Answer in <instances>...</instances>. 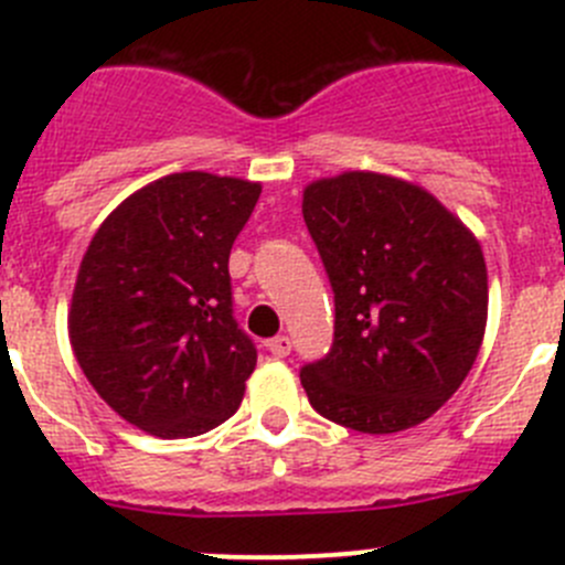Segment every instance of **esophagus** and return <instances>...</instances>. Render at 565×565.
Segmentation results:
<instances>
[{
    "instance_id": "34e87169",
    "label": "esophagus",
    "mask_w": 565,
    "mask_h": 565,
    "mask_svg": "<svg viewBox=\"0 0 565 565\" xmlns=\"http://www.w3.org/2000/svg\"><path fill=\"white\" fill-rule=\"evenodd\" d=\"M267 350L273 358H287L292 352V341H289V335H276V339L267 341Z\"/></svg>"
}]
</instances>
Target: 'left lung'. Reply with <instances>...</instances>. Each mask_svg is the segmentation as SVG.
<instances>
[{"instance_id":"left-lung-1","label":"left lung","mask_w":565,"mask_h":565,"mask_svg":"<svg viewBox=\"0 0 565 565\" xmlns=\"http://www.w3.org/2000/svg\"><path fill=\"white\" fill-rule=\"evenodd\" d=\"M303 218L335 306L328 355L300 369L311 407L366 435L420 424L481 350V246L431 193L388 174L311 182Z\"/></svg>"}]
</instances>
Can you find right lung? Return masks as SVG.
Here are the masks:
<instances>
[{"mask_svg": "<svg viewBox=\"0 0 565 565\" xmlns=\"http://www.w3.org/2000/svg\"><path fill=\"white\" fill-rule=\"evenodd\" d=\"M259 182L169 174L100 224L73 289L71 344L128 424L196 437L241 407L256 347L232 309L230 254Z\"/></svg>", "mask_w": 565, "mask_h": 565, "instance_id": "right-lung-1", "label": "right lung"}]
</instances>
